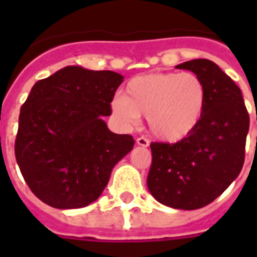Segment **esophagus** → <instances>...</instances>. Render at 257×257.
<instances>
[{"instance_id":"obj_1","label":"esophagus","mask_w":257,"mask_h":257,"mask_svg":"<svg viewBox=\"0 0 257 257\" xmlns=\"http://www.w3.org/2000/svg\"><path fill=\"white\" fill-rule=\"evenodd\" d=\"M136 144L140 145V147H144V148H147V147H149V141L145 139V137H139L136 140Z\"/></svg>"}]
</instances>
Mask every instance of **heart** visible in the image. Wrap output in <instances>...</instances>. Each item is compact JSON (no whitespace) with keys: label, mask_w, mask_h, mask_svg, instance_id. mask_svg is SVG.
<instances>
[{"label":"heart","mask_w":257,"mask_h":257,"mask_svg":"<svg viewBox=\"0 0 257 257\" xmlns=\"http://www.w3.org/2000/svg\"><path fill=\"white\" fill-rule=\"evenodd\" d=\"M205 85L193 73H152L132 78L126 96L118 93L112 112L121 124L131 126L147 116L149 132L165 143L187 139L203 117Z\"/></svg>","instance_id":"obj_1"}]
</instances>
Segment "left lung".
I'll return each instance as SVG.
<instances>
[{"label": "left lung", "instance_id": "left-lung-1", "mask_svg": "<svg viewBox=\"0 0 257 257\" xmlns=\"http://www.w3.org/2000/svg\"><path fill=\"white\" fill-rule=\"evenodd\" d=\"M176 68L201 78L207 90L205 109L187 139L151 144L147 185L159 203L191 211L212 203L239 176L249 116L240 88L213 61L197 58Z\"/></svg>", "mask_w": 257, "mask_h": 257}]
</instances>
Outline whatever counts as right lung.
<instances>
[{
    "mask_svg": "<svg viewBox=\"0 0 257 257\" xmlns=\"http://www.w3.org/2000/svg\"><path fill=\"white\" fill-rule=\"evenodd\" d=\"M124 81L112 70L65 66L33 85L21 106L16 160L30 191L58 209L96 201L112 169L133 149L131 135L110 132L114 92Z\"/></svg>",
    "mask_w": 257,
    "mask_h": 257,
    "instance_id": "1",
    "label": "right lung"
}]
</instances>
